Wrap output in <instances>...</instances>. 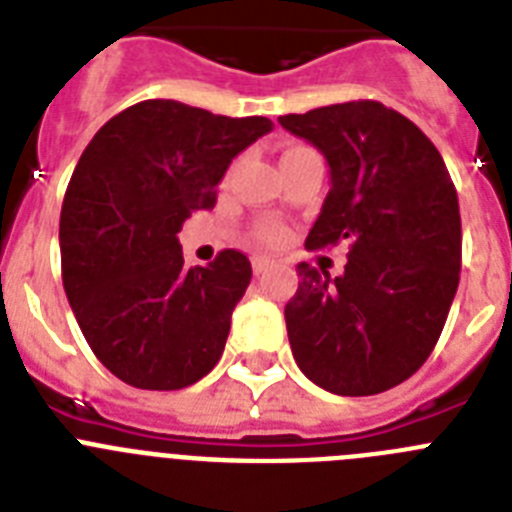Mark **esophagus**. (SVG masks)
Instances as JSON below:
<instances>
[{"instance_id":"esophagus-1","label":"esophagus","mask_w":512,"mask_h":512,"mask_svg":"<svg viewBox=\"0 0 512 512\" xmlns=\"http://www.w3.org/2000/svg\"><path fill=\"white\" fill-rule=\"evenodd\" d=\"M251 266H253V274H256V277H259V274H264V271L269 269L271 261H269V259H264V256H253V259H251Z\"/></svg>"}]
</instances>
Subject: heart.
<instances>
[{"mask_svg":"<svg viewBox=\"0 0 512 512\" xmlns=\"http://www.w3.org/2000/svg\"><path fill=\"white\" fill-rule=\"evenodd\" d=\"M289 151H297V148H289ZM282 235L284 233L279 225H266V228H261V238H264V241H279Z\"/></svg>","mask_w":512,"mask_h":512,"instance_id":"b5f03b06","label":"heart"}]
</instances>
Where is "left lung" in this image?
I'll use <instances>...</instances> for the list:
<instances>
[{"mask_svg": "<svg viewBox=\"0 0 512 512\" xmlns=\"http://www.w3.org/2000/svg\"><path fill=\"white\" fill-rule=\"evenodd\" d=\"M328 161L330 192L305 246L348 243L341 277L297 266L284 307L297 366L343 397L379 395L431 356L459 287L461 217L441 153L374 99L282 115Z\"/></svg>", "mask_w": 512, "mask_h": 512, "instance_id": "left-lung-1", "label": "left lung"}]
</instances>
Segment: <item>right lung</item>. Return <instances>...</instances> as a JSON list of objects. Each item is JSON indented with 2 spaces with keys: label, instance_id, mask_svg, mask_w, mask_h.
Listing matches in <instances>:
<instances>
[{
  "label": "right lung",
  "instance_id": "right-lung-1",
  "mask_svg": "<svg viewBox=\"0 0 512 512\" xmlns=\"http://www.w3.org/2000/svg\"><path fill=\"white\" fill-rule=\"evenodd\" d=\"M271 128L269 117L146 99L81 153L58 228L63 289L94 356L125 384L182 390L223 356L251 261L225 248L187 269L176 233L215 207L230 161Z\"/></svg>",
  "mask_w": 512,
  "mask_h": 512
}]
</instances>
